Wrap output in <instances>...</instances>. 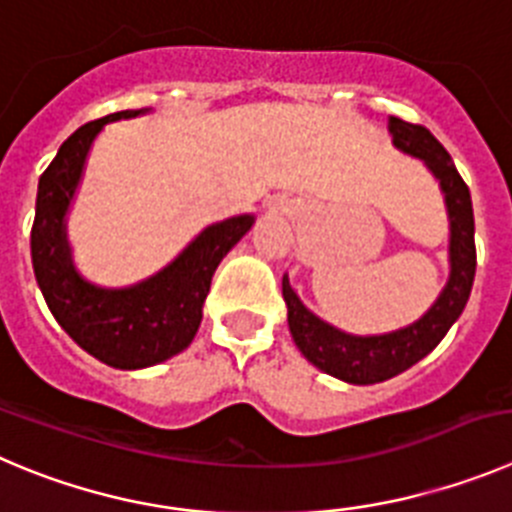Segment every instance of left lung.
Returning a JSON list of instances; mask_svg holds the SVG:
<instances>
[{
	"mask_svg": "<svg viewBox=\"0 0 512 512\" xmlns=\"http://www.w3.org/2000/svg\"><path fill=\"white\" fill-rule=\"evenodd\" d=\"M389 133L399 151L422 159L439 181L450 217V280L432 308L412 326L381 336H351L310 313L290 288L288 275H283V298L288 305V326L295 346L315 369L348 384H379L422 361L462 315L475 280L477 255L472 199L460 171L455 169V161L444 151L442 143L417 123L391 116Z\"/></svg>",
	"mask_w": 512,
	"mask_h": 512,
	"instance_id": "1",
	"label": "left lung"
}]
</instances>
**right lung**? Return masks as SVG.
<instances>
[{
    "label": "right lung",
    "instance_id": "add662e5",
    "mask_svg": "<svg viewBox=\"0 0 512 512\" xmlns=\"http://www.w3.org/2000/svg\"><path fill=\"white\" fill-rule=\"evenodd\" d=\"M143 113L148 108L111 113L62 143L37 184L30 234L37 285L62 331L98 361L128 371L161 364L194 341L214 270L255 224L252 214L209 224L164 270L128 288L88 283L73 265L65 217L100 128Z\"/></svg>",
    "mask_w": 512,
    "mask_h": 512
}]
</instances>
